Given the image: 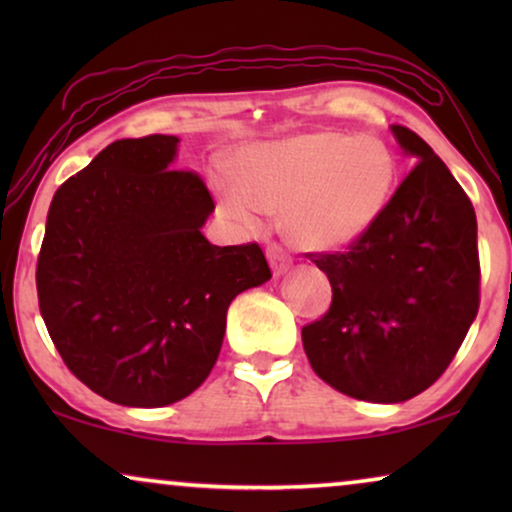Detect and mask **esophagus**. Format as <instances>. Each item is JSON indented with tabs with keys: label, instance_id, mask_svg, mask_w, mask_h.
<instances>
[{
	"label": "esophagus",
	"instance_id": "34e87169",
	"mask_svg": "<svg viewBox=\"0 0 512 512\" xmlns=\"http://www.w3.org/2000/svg\"><path fill=\"white\" fill-rule=\"evenodd\" d=\"M268 263H270L272 272H275V277H279V275H284L286 270H289L291 256L286 254L282 244H272V247L268 249Z\"/></svg>",
	"mask_w": 512,
	"mask_h": 512
}]
</instances>
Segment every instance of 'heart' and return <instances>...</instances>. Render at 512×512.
I'll return each mask as SVG.
<instances>
[{"label":"heart","instance_id":"b5f03b06","mask_svg":"<svg viewBox=\"0 0 512 512\" xmlns=\"http://www.w3.org/2000/svg\"><path fill=\"white\" fill-rule=\"evenodd\" d=\"M396 177L384 139L319 130L251 146L240 156V179L221 174L214 186L235 226L251 230L263 212H284L286 235L300 247L340 249L375 226Z\"/></svg>","mask_w":512,"mask_h":512}]
</instances>
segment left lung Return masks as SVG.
<instances>
[{
	"instance_id": "8db88e82",
	"label": "left lung",
	"mask_w": 512,
	"mask_h": 512,
	"mask_svg": "<svg viewBox=\"0 0 512 512\" xmlns=\"http://www.w3.org/2000/svg\"><path fill=\"white\" fill-rule=\"evenodd\" d=\"M391 132L417 163L384 214L347 251L307 254L333 289L324 317L303 326L310 366L340 394L373 403L429 389L480 307L471 200L417 132Z\"/></svg>"
}]
</instances>
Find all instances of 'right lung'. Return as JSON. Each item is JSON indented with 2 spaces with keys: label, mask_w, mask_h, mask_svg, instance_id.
<instances>
[{
  "label": "right lung",
  "mask_w": 512,
  "mask_h": 512,
  "mask_svg": "<svg viewBox=\"0 0 512 512\" xmlns=\"http://www.w3.org/2000/svg\"><path fill=\"white\" fill-rule=\"evenodd\" d=\"M179 139H118L53 195L39 310L67 368L111 403L163 408L219 359L237 293L272 277L256 242L216 247L200 174L170 170Z\"/></svg>",
  "instance_id": "add662e5"
}]
</instances>
